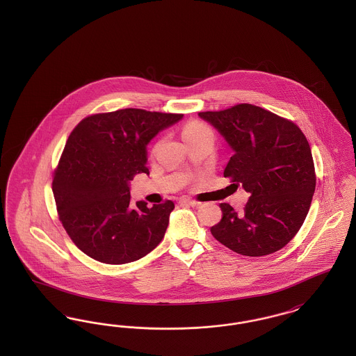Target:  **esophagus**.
<instances>
[{
  "instance_id": "obj_1",
  "label": "esophagus",
  "mask_w": 356,
  "mask_h": 356,
  "mask_svg": "<svg viewBox=\"0 0 356 356\" xmlns=\"http://www.w3.org/2000/svg\"><path fill=\"white\" fill-rule=\"evenodd\" d=\"M180 203L186 204V205H191V207H200V203L196 200H191V199H181Z\"/></svg>"
}]
</instances>
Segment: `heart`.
Segmentation results:
<instances>
[{"instance_id":"obj_1","label":"heart","mask_w":356,"mask_h":356,"mask_svg":"<svg viewBox=\"0 0 356 356\" xmlns=\"http://www.w3.org/2000/svg\"><path fill=\"white\" fill-rule=\"evenodd\" d=\"M209 129L203 125V124H200V122H189L188 125H186V128L183 129V138L186 140V138H189V137H193V136L200 135V134H203V132H208Z\"/></svg>"}]
</instances>
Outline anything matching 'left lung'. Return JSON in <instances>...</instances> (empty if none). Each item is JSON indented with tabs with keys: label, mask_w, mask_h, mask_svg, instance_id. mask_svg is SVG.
I'll return each mask as SVG.
<instances>
[{
	"label": "left lung",
	"mask_w": 356,
	"mask_h": 356,
	"mask_svg": "<svg viewBox=\"0 0 356 356\" xmlns=\"http://www.w3.org/2000/svg\"><path fill=\"white\" fill-rule=\"evenodd\" d=\"M232 151L224 177L250 192L243 212L221 203L222 219L211 232L222 245L245 256L283 248L308 213L316 177L309 144L288 120L251 104L200 112Z\"/></svg>",
	"instance_id": "obj_1"
}]
</instances>
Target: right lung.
Instances as JSON below:
<instances>
[{
	"mask_svg": "<svg viewBox=\"0 0 356 356\" xmlns=\"http://www.w3.org/2000/svg\"><path fill=\"white\" fill-rule=\"evenodd\" d=\"M183 115L127 108L79 122L65 144L51 189L73 243L105 264L136 261L154 250L170 222L172 202L131 203V180L149 175L147 145Z\"/></svg>",
	"mask_w": 356,
	"mask_h": 356,
	"instance_id": "obj_1",
	"label": "right lung"
}]
</instances>
